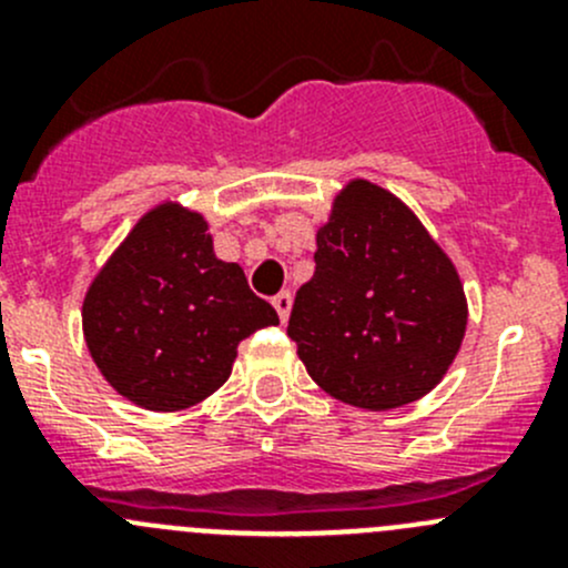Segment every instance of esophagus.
I'll return each instance as SVG.
<instances>
[{"label":"esophagus","mask_w":568,"mask_h":568,"mask_svg":"<svg viewBox=\"0 0 568 568\" xmlns=\"http://www.w3.org/2000/svg\"><path fill=\"white\" fill-rule=\"evenodd\" d=\"M272 305H274V311H277L280 321L285 324L291 316V307H294V296H291V291H280V294L272 300Z\"/></svg>","instance_id":"obj_1"}]
</instances>
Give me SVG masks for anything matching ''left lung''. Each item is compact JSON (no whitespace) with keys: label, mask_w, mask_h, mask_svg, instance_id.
I'll list each match as a JSON object with an SVG mask.
<instances>
[{"label":"left lung","mask_w":568,"mask_h":568,"mask_svg":"<svg viewBox=\"0 0 568 568\" xmlns=\"http://www.w3.org/2000/svg\"><path fill=\"white\" fill-rule=\"evenodd\" d=\"M316 244L288 321L311 379L371 412L432 393L467 329L454 261L404 200L363 178L335 194Z\"/></svg>","instance_id":"left-lung-1"}]
</instances>
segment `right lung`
<instances>
[{
    "label": "right lung",
    "mask_w": 568,
    "mask_h": 568,
    "mask_svg": "<svg viewBox=\"0 0 568 568\" xmlns=\"http://www.w3.org/2000/svg\"><path fill=\"white\" fill-rule=\"evenodd\" d=\"M280 324L244 268L214 255L203 214L164 200L109 255L82 302L101 376L131 404L178 412L220 390L236 348Z\"/></svg>",
    "instance_id": "1"
}]
</instances>
